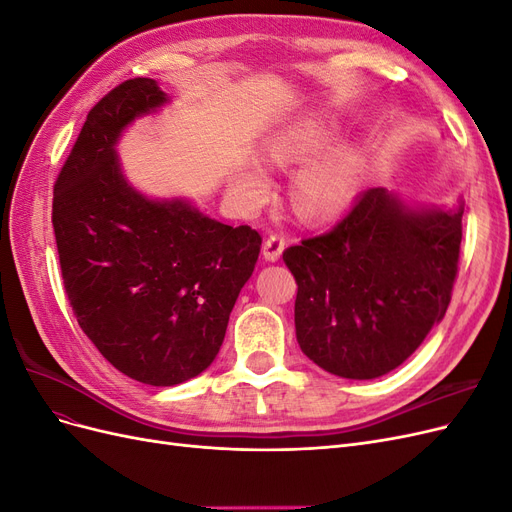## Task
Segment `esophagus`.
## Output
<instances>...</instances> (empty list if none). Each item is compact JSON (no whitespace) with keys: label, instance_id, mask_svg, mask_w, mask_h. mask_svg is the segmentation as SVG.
<instances>
[{"label":"esophagus","instance_id":"34e87169","mask_svg":"<svg viewBox=\"0 0 512 512\" xmlns=\"http://www.w3.org/2000/svg\"><path fill=\"white\" fill-rule=\"evenodd\" d=\"M284 247H286V237L280 235V232H273V235L267 237L265 245H262V254H265V258L269 262H275V260H280Z\"/></svg>","mask_w":512,"mask_h":512}]
</instances>
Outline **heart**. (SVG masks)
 <instances>
[{"label": "heart", "mask_w": 512, "mask_h": 512, "mask_svg": "<svg viewBox=\"0 0 512 512\" xmlns=\"http://www.w3.org/2000/svg\"><path fill=\"white\" fill-rule=\"evenodd\" d=\"M322 138L312 134H288L277 138L269 147V158L277 166H292L312 160L320 149ZM356 173L359 164L352 153H339V156L322 162L305 173L294 183L292 205L303 220H329L342 211L354 194ZM269 177L260 168L247 170L239 181V190L247 203L260 205L269 194Z\"/></svg>", "instance_id": "obj_1"}]
</instances>
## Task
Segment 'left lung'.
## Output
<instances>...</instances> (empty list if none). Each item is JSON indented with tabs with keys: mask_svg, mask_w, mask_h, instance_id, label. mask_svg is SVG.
Here are the masks:
<instances>
[{
	"mask_svg": "<svg viewBox=\"0 0 512 512\" xmlns=\"http://www.w3.org/2000/svg\"><path fill=\"white\" fill-rule=\"evenodd\" d=\"M461 215V207L414 211L369 188L329 232L290 245L294 327L309 359L352 380L404 363L451 303Z\"/></svg>",
	"mask_w": 512,
	"mask_h": 512,
	"instance_id": "8db88e82",
	"label": "left lung"
}]
</instances>
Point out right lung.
<instances>
[{
    "label": "right lung",
    "mask_w": 512,
    "mask_h": 512,
    "mask_svg": "<svg viewBox=\"0 0 512 512\" xmlns=\"http://www.w3.org/2000/svg\"><path fill=\"white\" fill-rule=\"evenodd\" d=\"M166 102L130 79L91 108L53 190L61 280L79 327L121 374L173 386L205 371L250 280L262 237L183 200H149L123 179L115 143Z\"/></svg>",
    "instance_id": "obj_1"
}]
</instances>
